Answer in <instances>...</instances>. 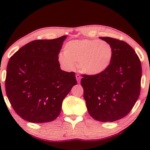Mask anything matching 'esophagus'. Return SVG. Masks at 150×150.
Wrapping results in <instances>:
<instances>
[{
    "mask_svg": "<svg viewBox=\"0 0 150 150\" xmlns=\"http://www.w3.org/2000/svg\"><path fill=\"white\" fill-rule=\"evenodd\" d=\"M75 77H76V80L77 81V82H78V83H80V80H81V76H80V75H78V74H77V75H75Z\"/></svg>",
    "mask_w": 150,
    "mask_h": 150,
    "instance_id": "obj_1",
    "label": "esophagus"
}]
</instances>
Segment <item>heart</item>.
Returning <instances> with one entry per match:
<instances>
[{"mask_svg": "<svg viewBox=\"0 0 150 150\" xmlns=\"http://www.w3.org/2000/svg\"><path fill=\"white\" fill-rule=\"evenodd\" d=\"M113 50L109 43L99 39H77L70 41L60 53L58 61L68 70H74L76 63L80 70L89 75L106 71L112 63Z\"/></svg>", "mask_w": 150, "mask_h": 150, "instance_id": "b5f03b06", "label": "heart"}]
</instances>
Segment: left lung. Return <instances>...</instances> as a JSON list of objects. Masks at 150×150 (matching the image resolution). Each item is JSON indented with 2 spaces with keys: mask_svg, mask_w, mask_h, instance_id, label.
I'll return each mask as SVG.
<instances>
[{
  "mask_svg": "<svg viewBox=\"0 0 150 150\" xmlns=\"http://www.w3.org/2000/svg\"><path fill=\"white\" fill-rule=\"evenodd\" d=\"M99 38L112 46V63L103 73L82 75L81 85L89 115L99 121L113 122L127 116L138 99L142 66L137 53L126 42Z\"/></svg>",
  "mask_w": 150,
  "mask_h": 150,
  "instance_id": "obj_1",
  "label": "left lung"
}]
</instances>
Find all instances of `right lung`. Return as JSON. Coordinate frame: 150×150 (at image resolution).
Segmentation results:
<instances>
[{"label":"right lung","mask_w":150,"mask_h":150,"mask_svg":"<svg viewBox=\"0 0 150 150\" xmlns=\"http://www.w3.org/2000/svg\"><path fill=\"white\" fill-rule=\"evenodd\" d=\"M34 40L10 57L6 91L15 111L31 123H46L59 116L62 103L74 85V72L60 68L58 54L66 39Z\"/></svg>","instance_id":"right-lung-1"}]
</instances>
